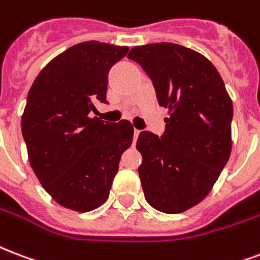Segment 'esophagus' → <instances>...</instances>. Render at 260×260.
<instances>
[{"mask_svg":"<svg viewBox=\"0 0 260 260\" xmlns=\"http://www.w3.org/2000/svg\"><path fill=\"white\" fill-rule=\"evenodd\" d=\"M139 134H140V131H139V129H135L134 131V142H136V140H138Z\"/></svg>","mask_w":260,"mask_h":260,"instance_id":"esophagus-1","label":"esophagus"}]
</instances>
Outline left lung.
<instances>
[{
	"instance_id": "obj_1",
	"label": "left lung",
	"mask_w": 260,
	"mask_h": 260,
	"mask_svg": "<svg viewBox=\"0 0 260 260\" xmlns=\"http://www.w3.org/2000/svg\"><path fill=\"white\" fill-rule=\"evenodd\" d=\"M128 58L169 109L162 136L143 131L136 142L144 198L158 211L183 213L209 195L231 156L232 99L215 67L192 49L150 43L131 49Z\"/></svg>"
}]
</instances>
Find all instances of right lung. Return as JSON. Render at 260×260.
<instances>
[{
    "label": "right lung",
    "instance_id": "obj_1",
    "mask_svg": "<svg viewBox=\"0 0 260 260\" xmlns=\"http://www.w3.org/2000/svg\"><path fill=\"white\" fill-rule=\"evenodd\" d=\"M126 46L79 43L39 72L27 95L21 132L34 173L58 205L86 213L104 205L122 152L132 144L129 121L91 118L108 102V73Z\"/></svg>",
    "mask_w": 260,
    "mask_h": 260
}]
</instances>
